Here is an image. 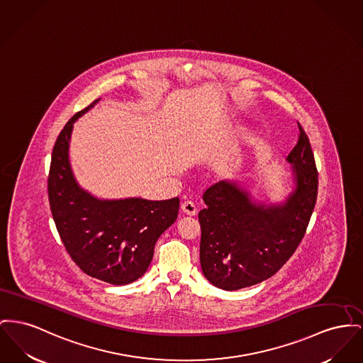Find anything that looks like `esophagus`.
Masks as SVG:
<instances>
[{
    "mask_svg": "<svg viewBox=\"0 0 363 363\" xmlns=\"http://www.w3.org/2000/svg\"><path fill=\"white\" fill-rule=\"evenodd\" d=\"M181 210H182V213H185V215H188V216H194L196 213H197V207H196V204L193 203V201H184L182 204H181Z\"/></svg>",
    "mask_w": 363,
    "mask_h": 363,
    "instance_id": "esophagus-1",
    "label": "esophagus"
}]
</instances>
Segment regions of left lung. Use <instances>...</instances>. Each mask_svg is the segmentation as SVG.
Masks as SVG:
<instances>
[{
    "instance_id": "obj_1",
    "label": "left lung",
    "mask_w": 363,
    "mask_h": 363,
    "mask_svg": "<svg viewBox=\"0 0 363 363\" xmlns=\"http://www.w3.org/2000/svg\"><path fill=\"white\" fill-rule=\"evenodd\" d=\"M298 141L286 160L295 191L281 206L252 203L235 182L211 185L199 213L200 263L206 278L220 289L237 291L274 276L306 235L318 194V171L310 140L298 123Z\"/></svg>"
}]
</instances>
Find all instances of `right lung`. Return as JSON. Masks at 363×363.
Masks as SVG:
<instances>
[{"instance_id":"obj_1","label":"right lung","mask_w":363,"mask_h":363,"mask_svg":"<svg viewBox=\"0 0 363 363\" xmlns=\"http://www.w3.org/2000/svg\"><path fill=\"white\" fill-rule=\"evenodd\" d=\"M77 112L60 131L50 160L48 197L56 229L75 264L90 277L126 285L150 267L157 238L175 222L179 199L97 200L82 191L68 162L74 122L93 107Z\"/></svg>"}]
</instances>
